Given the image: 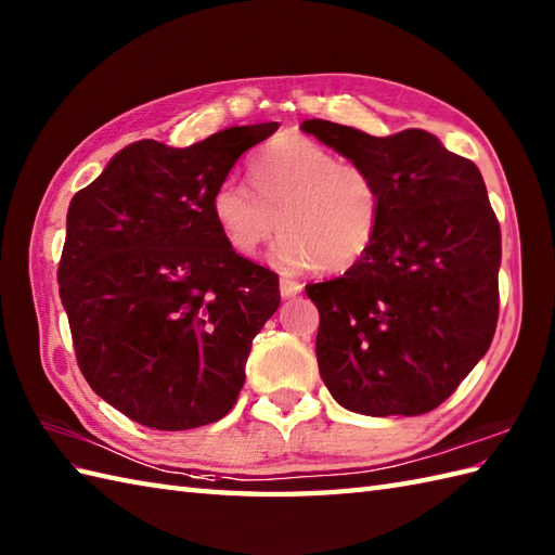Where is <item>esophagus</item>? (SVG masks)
I'll list each match as a JSON object with an SVG mask.
<instances>
[{
    "label": "esophagus",
    "instance_id": "1",
    "mask_svg": "<svg viewBox=\"0 0 555 555\" xmlns=\"http://www.w3.org/2000/svg\"><path fill=\"white\" fill-rule=\"evenodd\" d=\"M300 291H302L300 281H296V279H281V296H284V298L298 296Z\"/></svg>",
    "mask_w": 555,
    "mask_h": 555
}]
</instances>
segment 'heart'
<instances>
[{"mask_svg":"<svg viewBox=\"0 0 555 555\" xmlns=\"http://www.w3.org/2000/svg\"><path fill=\"white\" fill-rule=\"evenodd\" d=\"M250 183L227 179L211 195L221 238L250 259L276 233V257L288 267L346 271L370 253L382 227L384 195L370 169L338 159L314 140L284 133L247 164Z\"/></svg>","mask_w":555,"mask_h":555,"instance_id":"obj_1","label":"heart"}]
</instances>
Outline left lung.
I'll use <instances>...</instances> for the list:
<instances>
[{
	"mask_svg": "<svg viewBox=\"0 0 555 555\" xmlns=\"http://www.w3.org/2000/svg\"><path fill=\"white\" fill-rule=\"evenodd\" d=\"M300 128L370 169L384 195L370 253L344 276L305 286L320 310L322 379L360 415H424L496 332L501 227L485 179L420 128L388 138L322 119Z\"/></svg>",
	"mask_w": 555,
	"mask_h": 555,
	"instance_id": "8db88e82",
	"label": "left lung"
}]
</instances>
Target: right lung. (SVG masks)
Segmentation results:
<instances>
[{
	"label": "right lung",
	"mask_w": 555,
	"mask_h": 555,
	"mask_svg": "<svg viewBox=\"0 0 555 555\" xmlns=\"http://www.w3.org/2000/svg\"><path fill=\"white\" fill-rule=\"evenodd\" d=\"M276 128L233 126L183 150L138 140L70 199L56 279L78 367L143 427L195 429L238 400L281 293L276 271L221 238L211 195Z\"/></svg>",
	"instance_id": "right-lung-1"
}]
</instances>
